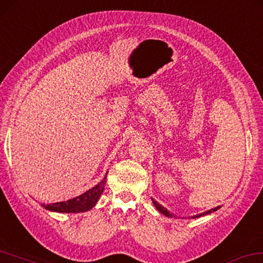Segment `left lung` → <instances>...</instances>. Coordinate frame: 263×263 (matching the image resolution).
<instances>
[{
  "label": "left lung",
  "instance_id": "left-lung-1",
  "mask_svg": "<svg viewBox=\"0 0 263 263\" xmlns=\"http://www.w3.org/2000/svg\"><path fill=\"white\" fill-rule=\"evenodd\" d=\"M153 203H154V205L156 207V209L157 211H159L160 213H162L163 215H165V216H169V217H173V215L171 213H169L167 209H165L164 207H162V205H161L159 202H156V201H154L153 200ZM219 208V207H217ZM217 208H214V209H211V211H208V212H204V213H202V214H200V215H196V216H194V217H200V216H202V215H207V214H211L212 212H215V211H217Z\"/></svg>",
  "mask_w": 263,
  "mask_h": 263
}]
</instances>
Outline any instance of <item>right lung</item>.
Returning <instances> with one entry per match:
<instances>
[{"label": "right lung", "instance_id": "add662e5", "mask_svg": "<svg viewBox=\"0 0 263 263\" xmlns=\"http://www.w3.org/2000/svg\"><path fill=\"white\" fill-rule=\"evenodd\" d=\"M106 184V177L101 181L99 184H96L94 188L87 191L82 195H80L75 199L64 201V202H56V203L50 204H42L48 211L59 212V213H82L91 209L99 201V197L102 194Z\"/></svg>", "mask_w": 263, "mask_h": 263}]
</instances>
